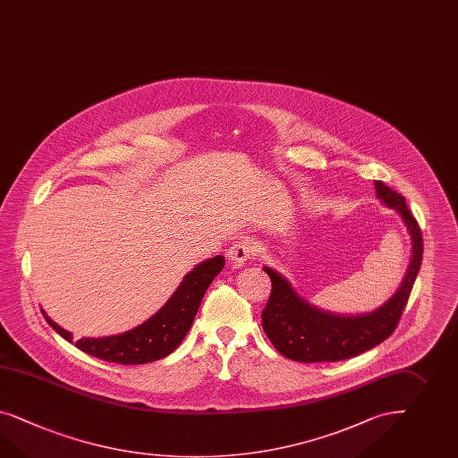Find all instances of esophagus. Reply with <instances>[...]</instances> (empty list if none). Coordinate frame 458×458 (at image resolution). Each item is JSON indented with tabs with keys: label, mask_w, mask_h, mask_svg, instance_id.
<instances>
[{
	"label": "esophagus",
	"mask_w": 458,
	"mask_h": 458,
	"mask_svg": "<svg viewBox=\"0 0 458 458\" xmlns=\"http://www.w3.org/2000/svg\"><path fill=\"white\" fill-rule=\"evenodd\" d=\"M255 253V245L251 240H240L236 242L233 247L228 250V260L232 261L235 267H243Z\"/></svg>",
	"instance_id": "obj_1"
}]
</instances>
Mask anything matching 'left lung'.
<instances>
[{
	"label": "left lung",
	"instance_id": "left-lung-1",
	"mask_svg": "<svg viewBox=\"0 0 458 458\" xmlns=\"http://www.w3.org/2000/svg\"><path fill=\"white\" fill-rule=\"evenodd\" d=\"M377 197L398 211L411 236V260L407 275L394 297L380 309L363 315H335L310 305L292 288L284 275L263 267L272 280V293L261 311V325L273 346L286 359L313 363L352 359L380 345L395 332L407 307L410 292L420 270L423 238L405 198L375 180Z\"/></svg>",
	"mask_w": 458,
	"mask_h": 458
}]
</instances>
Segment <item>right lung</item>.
Instances as JSON below:
<instances>
[{
	"mask_svg": "<svg viewBox=\"0 0 458 458\" xmlns=\"http://www.w3.org/2000/svg\"><path fill=\"white\" fill-rule=\"evenodd\" d=\"M223 267L222 255L201 261L186 275L172 298L147 322L124 334L80 338L74 342V346L91 357L122 365H141L170 355L190 332L207 288L222 272ZM41 311L51 328L73 344V335L53 322L45 310Z\"/></svg>",
	"mask_w": 458,
	"mask_h": 458,
	"instance_id": "obj_1",
	"label": "right lung"
}]
</instances>
